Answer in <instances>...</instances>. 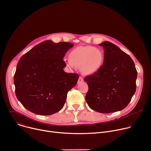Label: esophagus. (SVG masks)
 Returning a JSON list of instances; mask_svg holds the SVG:
<instances>
[{"label":"esophagus","mask_w":151,"mask_h":151,"mask_svg":"<svg viewBox=\"0 0 151 151\" xmlns=\"http://www.w3.org/2000/svg\"><path fill=\"white\" fill-rule=\"evenodd\" d=\"M82 82H83V79L82 78V77H81V76H80L79 78V79H78V83H82Z\"/></svg>","instance_id":"esophagus-1"}]
</instances>
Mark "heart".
<instances>
[{"label": "heart", "instance_id": "obj_1", "mask_svg": "<svg viewBox=\"0 0 151 151\" xmlns=\"http://www.w3.org/2000/svg\"><path fill=\"white\" fill-rule=\"evenodd\" d=\"M67 65L71 68H80L83 75H91L101 69L104 62V53L102 50L93 46H81L73 49L69 54Z\"/></svg>", "mask_w": 151, "mask_h": 151}]
</instances>
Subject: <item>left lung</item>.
I'll use <instances>...</instances> for the list:
<instances>
[{"mask_svg":"<svg viewBox=\"0 0 151 151\" xmlns=\"http://www.w3.org/2000/svg\"><path fill=\"white\" fill-rule=\"evenodd\" d=\"M104 50V62L99 71L87 76L85 100L93 110L109 113L123 110L134 94L137 72L132 58L109 41L99 44Z\"/></svg>","mask_w":151,"mask_h":151,"instance_id":"obj_1","label":"left lung"}]
</instances>
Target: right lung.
<instances>
[{"mask_svg":"<svg viewBox=\"0 0 151 151\" xmlns=\"http://www.w3.org/2000/svg\"><path fill=\"white\" fill-rule=\"evenodd\" d=\"M73 47L68 42L46 40L34 47L19 59L14 75L17 99L31 112L51 115L64 106L67 93L79 79L63 70L65 53Z\"/></svg>","mask_w":151,"mask_h":151,"instance_id":"obj_1","label":"right lung"}]
</instances>
